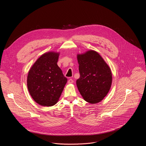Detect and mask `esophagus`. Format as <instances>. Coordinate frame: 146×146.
<instances>
[{"label":"esophagus","instance_id":"obj_1","mask_svg":"<svg viewBox=\"0 0 146 146\" xmlns=\"http://www.w3.org/2000/svg\"><path fill=\"white\" fill-rule=\"evenodd\" d=\"M73 83V79H70L68 80V83L72 84Z\"/></svg>","mask_w":146,"mask_h":146}]
</instances>
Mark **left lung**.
<instances>
[{"mask_svg": "<svg viewBox=\"0 0 146 146\" xmlns=\"http://www.w3.org/2000/svg\"><path fill=\"white\" fill-rule=\"evenodd\" d=\"M80 78L78 89L85 101L95 104L101 101L111 87L112 74L109 66L94 50L77 54Z\"/></svg>", "mask_w": 146, "mask_h": 146, "instance_id": "8db88e82", "label": "left lung"}]
</instances>
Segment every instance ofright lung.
Returning a JSON list of instances; mask_svg holds the SVG:
<instances>
[{
    "label": "right lung",
    "instance_id": "right-lung-1",
    "mask_svg": "<svg viewBox=\"0 0 146 146\" xmlns=\"http://www.w3.org/2000/svg\"><path fill=\"white\" fill-rule=\"evenodd\" d=\"M59 55L54 51L42 54L28 72V91L35 102L42 106L55 105L67 82L57 64Z\"/></svg>",
    "mask_w": 146,
    "mask_h": 146
}]
</instances>
